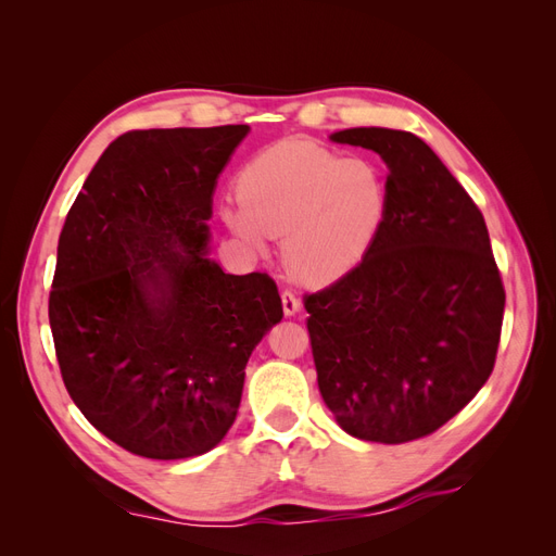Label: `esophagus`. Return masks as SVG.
Here are the masks:
<instances>
[{"label": "esophagus", "instance_id": "obj_1", "mask_svg": "<svg viewBox=\"0 0 556 556\" xmlns=\"http://www.w3.org/2000/svg\"><path fill=\"white\" fill-rule=\"evenodd\" d=\"M280 301H282V313L285 315H294L301 308V301L292 290H282Z\"/></svg>", "mask_w": 556, "mask_h": 556}]
</instances>
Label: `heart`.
<instances>
[{"label":"heart","instance_id":"b5f03b06","mask_svg":"<svg viewBox=\"0 0 556 556\" xmlns=\"http://www.w3.org/2000/svg\"><path fill=\"white\" fill-rule=\"evenodd\" d=\"M241 204H229V227L252 248L282 237V262L306 285H327L359 266L390 211L382 166L345 157L313 141L264 148L239 174Z\"/></svg>","mask_w":556,"mask_h":556}]
</instances>
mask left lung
Masks as SVG:
<instances>
[{"label":"left lung","mask_w":556,"mask_h":556,"mask_svg":"<svg viewBox=\"0 0 556 556\" xmlns=\"http://www.w3.org/2000/svg\"><path fill=\"white\" fill-rule=\"evenodd\" d=\"M331 141L384 160L390 211L362 264L304 296L319 394L355 439H425L492 376L506 290L490 231L415 134L355 127Z\"/></svg>","instance_id":"8db88e82"}]
</instances>
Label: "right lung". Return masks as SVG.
Returning <instances> with one entry per match:
<instances>
[{
	"mask_svg": "<svg viewBox=\"0 0 556 556\" xmlns=\"http://www.w3.org/2000/svg\"><path fill=\"white\" fill-rule=\"evenodd\" d=\"M245 134L125 131L66 213L48 299L60 374L88 422L139 457L220 443L250 352L282 317L271 278L206 255L215 180Z\"/></svg>",
	"mask_w": 556,
	"mask_h": 556,
	"instance_id": "1",
	"label": "right lung"
}]
</instances>
